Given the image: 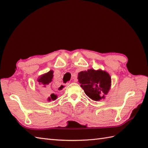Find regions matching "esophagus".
Masks as SVG:
<instances>
[{
    "label": "esophagus",
    "mask_w": 148,
    "mask_h": 148,
    "mask_svg": "<svg viewBox=\"0 0 148 148\" xmlns=\"http://www.w3.org/2000/svg\"><path fill=\"white\" fill-rule=\"evenodd\" d=\"M70 82H69V83H67V84H66V85L67 86H68V85H69V84H70ZM59 89L60 90H64V85H61V86H60V87H59Z\"/></svg>",
    "instance_id": "1"
}]
</instances>
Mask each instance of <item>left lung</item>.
Here are the masks:
<instances>
[{"mask_svg": "<svg viewBox=\"0 0 148 148\" xmlns=\"http://www.w3.org/2000/svg\"><path fill=\"white\" fill-rule=\"evenodd\" d=\"M78 82L86 95L93 100L104 99L111 86V77L108 72L101 69L81 71L78 73Z\"/></svg>", "mask_w": 148, "mask_h": 148, "instance_id": "1", "label": "left lung"}]
</instances>
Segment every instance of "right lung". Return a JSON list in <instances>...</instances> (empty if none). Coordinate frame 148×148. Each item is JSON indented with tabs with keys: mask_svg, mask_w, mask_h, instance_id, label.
Segmentation results:
<instances>
[{
	"mask_svg": "<svg viewBox=\"0 0 148 148\" xmlns=\"http://www.w3.org/2000/svg\"><path fill=\"white\" fill-rule=\"evenodd\" d=\"M53 77V71L51 70L46 73L40 75V76L37 79V81L39 82L40 85H41L42 87L47 88L48 84L51 82ZM57 99V95L54 93L51 94L49 97H48V101H51V100H55Z\"/></svg>",
	"mask_w": 148,
	"mask_h": 148,
	"instance_id": "1",
	"label": "right lung"
}]
</instances>
